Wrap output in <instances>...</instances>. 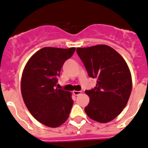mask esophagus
Here are the masks:
<instances>
[{"label":"esophagus","instance_id":"34e87169","mask_svg":"<svg viewBox=\"0 0 148 148\" xmlns=\"http://www.w3.org/2000/svg\"><path fill=\"white\" fill-rule=\"evenodd\" d=\"M73 93L75 96H78L81 94V93H82V92H80V91H73Z\"/></svg>","mask_w":148,"mask_h":148}]
</instances>
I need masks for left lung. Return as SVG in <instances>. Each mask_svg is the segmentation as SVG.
I'll return each instance as SVG.
<instances>
[{
  "mask_svg": "<svg viewBox=\"0 0 148 148\" xmlns=\"http://www.w3.org/2000/svg\"><path fill=\"white\" fill-rule=\"evenodd\" d=\"M76 51L88 75L97 79L96 87L85 91L89 103L84 111L96 122H110L123 110L132 92V75L127 64L117 51L106 45L77 47Z\"/></svg>",
  "mask_w": 148,
  "mask_h": 148,
  "instance_id": "obj_1",
  "label": "left lung"
}]
</instances>
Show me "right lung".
<instances>
[{"instance_id":"obj_1","label":"right lung","mask_w":148,"mask_h":148,"mask_svg":"<svg viewBox=\"0 0 148 148\" xmlns=\"http://www.w3.org/2000/svg\"><path fill=\"white\" fill-rule=\"evenodd\" d=\"M75 47H43L30 58L21 81L23 100L38 122L58 127L69 118L73 101L71 93L55 89L64 62L73 56Z\"/></svg>"}]
</instances>
